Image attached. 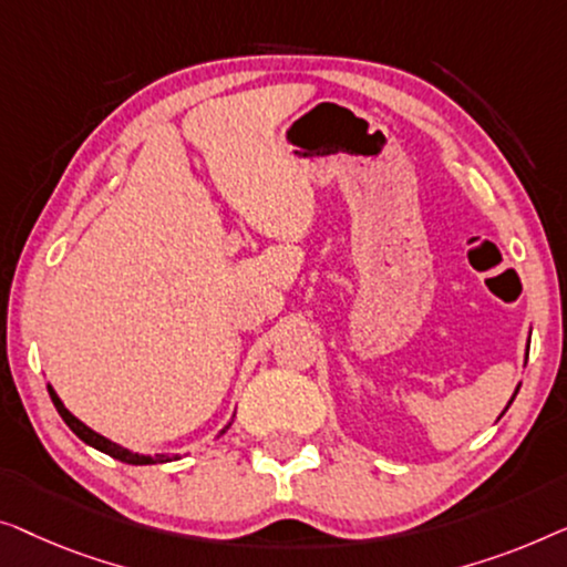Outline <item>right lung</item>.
<instances>
[{"mask_svg": "<svg viewBox=\"0 0 567 567\" xmlns=\"http://www.w3.org/2000/svg\"><path fill=\"white\" fill-rule=\"evenodd\" d=\"M48 393H51V401H53V405H55V411L61 413V419L66 421V426L71 429V432H74L82 442L94 446V450L105 452V454H110V457H115V460H121V462H127V465H154V462H169V457H166V454H156V457H146V454L127 452L125 446L105 440V436H100L97 432H92V429L86 426V424H82V421H79L76 416H71V413L66 411V405L61 403V398L55 395V390H53L51 385H48ZM228 426H230V424H228ZM228 426H226V429H228ZM226 429H223V432H226ZM223 432H220V434H223ZM174 460H177V457H174Z\"/></svg>", "mask_w": 567, "mask_h": 567, "instance_id": "add662e5", "label": "right lung"}]
</instances>
